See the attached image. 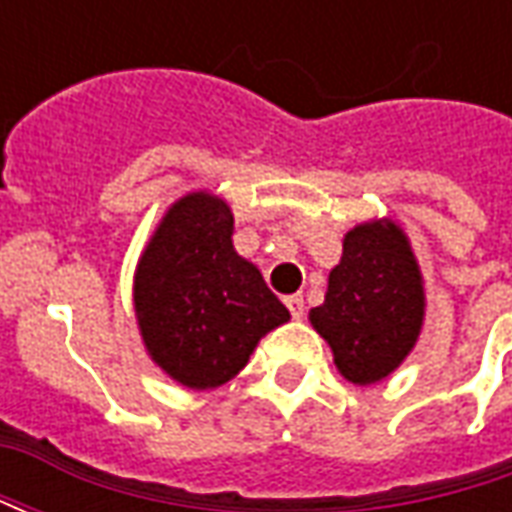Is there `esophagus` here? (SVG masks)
<instances>
[{
    "label": "esophagus",
    "instance_id": "34e87169",
    "mask_svg": "<svg viewBox=\"0 0 512 512\" xmlns=\"http://www.w3.org/2000/svg\"><path fill=\"white\" fill-rule=\"evenodd\" d=\"M285 307H288L293 318H301V315H304V296H301V293L285 296Z\"/></svg>",
    "mask_w": 512,
    "mask_h": 512
}]
</instances>
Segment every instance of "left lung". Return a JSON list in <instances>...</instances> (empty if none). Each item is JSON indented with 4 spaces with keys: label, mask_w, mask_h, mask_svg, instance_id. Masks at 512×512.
I'll return each instance as SVG.
<instances>
[{
    "label": "left lung",
    "mask_w": 512,
    "mask_h": 512,
    "mask_svg": "<svg viewBox=\"0 0 512 512\" xmlns=\"http://www.w3.org/2000/svg\"><path fill=\"white\" fill-rule=\"evenodd\" d=\"M425 315L422 277L403 230L359 224L343 241L312 326L332 345L334 365L354 384H376L414 348Z\"/></svg>",
    "instance_id": "1"
}]
</instances>
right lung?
Here are the masks:
<instances>
[{"instance_id": "obj_1", "label": "right lung", "mask_w": 512, "mask_h": 512, "mask_svg": "<svg viewBox=\"0 0 512 512\" xmlns=\"http://www.w3.org/2000/svg\"><path fill=\"white\" fill-rule=\"evenodd\" d=\"M136 321L164 373L191 389L219 386L290 312L233 249V213L208 191L178 200L134 279Z\"/></svg>"}]
</instances>
